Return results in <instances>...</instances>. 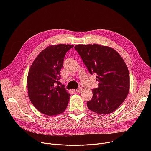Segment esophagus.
<instances>
[{"label":"esophagus","instance_id":"obj_1","mask_svg":"<svg viewBox=\"0 0 151 151\" xmlns=\"http://www.w3.org/2000/svg\"><path fill=\"white\" fill-rule=\"evenodd\" d=\"M81 88H78V89H76V91H75V92H77V93H79V92H81Z\"/></svg>","mask_w":151,"mask_h":151}]
</instances>
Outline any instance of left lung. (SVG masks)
Instances as JSON below:
<instances>
[{
    "instance_id": "obj_1",
    "label": "left lung",
    "mask_w": 151,
    "mask_h": 151,
    "mask_svg": "<svg viewBox=\"0 0 151 151\" xmlns=\"http://www.w3.org/2000/svg\"><path fill=\"white\" fill-rule=\"evenodd\" d=\"M75 48L90 74L96 73L99 82L92 89L87 106L93 112L108 114L116 111L125 100L130 89L127 67L116 50L98 44L77 45Z\"/></svg>"
}]
</instances>
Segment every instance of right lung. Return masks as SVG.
<instances>
[{"instance_id": "add662e5", "label": "right lung", "mask_w": 151, "mask_h": 151, "mask_svg": "<svg viewBox=\"0 0 151 151\" xmlns=\"http://www.w3.org/2000/svg\"><path fill=\"white\" fill-rule=\"evenodd\" d=\"M73 46L65 44L47 46L30 66L27 80L28 96L35 108L44 114L58 115L67 108L70 94L59 86V80L65 54Z\"/></svg>"}]
</instances>
